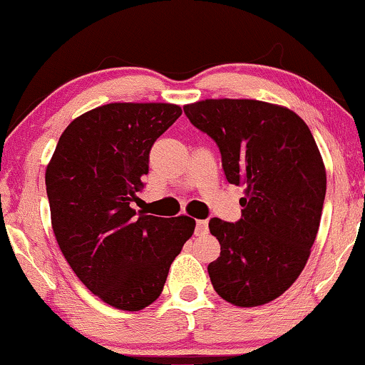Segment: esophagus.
Masks as SVG:
<instances>
[{"mask_svg":"<svg viewBox=\"0 0 365 365\" xmlns=\"http://www.w3.org/2000/svg\"><path fill=\"white\" fill-rule=\"evenodd\" d=\"M209 232V222L204 219L197 220V225H195V234L197 236H205V234Z\"/></svg>","mask_w":365,"mask_h":365,"instance_id":"esophagus-1","label":"esophagus"}]
</instances>
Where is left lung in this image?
<instances>
[{
    "mask_svg": "<svg viewBox=\"0 0 365 365\" xmlns=\"http://www.w3.org/2000/svg\"><path fill=\"white\" fill-rule=\"evenodd\" d=\"M183 110L219 146L227 182L244 185L241 219L209 222L220 242L207 267L212 286L236 307L273 302L305 267L324 209L327 173L310 128L255 99H205Z\"/></svg>",
    "mask_w": 365,
    "mask_h": 365,
    "instance_id": "8db88e82",
    "label": "left lung"
}]
</instances>
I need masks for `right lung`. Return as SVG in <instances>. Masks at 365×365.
Listing matches in <instances>:
<instances>
[{"mask_svg": "<svg viewBox=\"0 0 365 365\" xmlns=\"http://www.w3.org/2000/svg\"><path fill=\"white\" fill-rule=\"evenodd\" d=\"M182 114L177 104L113 103L76 118L53 151L45 185L60 251L86 288L118 310L160 297L195 220L131 209L150 150Z\"/></svg>", "mask_w": 365, "mask_h": 365, "instance_id": "obj_1", "label": "right lung"}]
</instances>
